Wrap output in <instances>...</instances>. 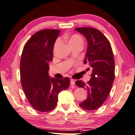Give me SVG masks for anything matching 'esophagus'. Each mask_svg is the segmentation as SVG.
Instances as JSON below:
<instances>
[{"label": "esophagus", "instance_id": "esophagus-1", "mask_svg": "<svg viewBox=\"0 0 135 135\" xmlns=\"http://www.w3.org/2000/svg\"><path fill=\"white\" fill-rule=\"evenodd\" d=\"M71 84L74 85L75 84V80L73 79H71Z\"/></svg>", "mask_w": 135, "mask_h": 135}]
</instances>
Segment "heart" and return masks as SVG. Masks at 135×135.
Segmentation results:
<instances>
[{
    "instance_id": "heart-1",
    "label": "heart",
    "mask_w": 135,
    "mask_h": 135,
    "mask_svg": "<svg viewBox=\"0 0 135 135\" xmlns=\"http://www.w3.org/2000/svg\"><path fill=\"white\" fill-rule=\"evenodd\" d=\"M59 40H57L55 43V46H56L59 44ZM69 43L70 45L75 44H82L83 45V39L79 35H73L69 40Z\"/></svg>"
}]
</instances>
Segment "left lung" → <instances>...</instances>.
<instances>
[{
  "label": "left lung",
  "instance_id": "left-lung-1",
  "mask_svg": "<svg viewBox=\"0 0 135 135\" xmlns=\"http://www.w3.org/2000/svg\"><path fill=\"white\" fill-rule=\"evenodd\" d=\"M75 30L84 36L87 48L84 64H88L91 78L87 84L77 80L76 84L88 92L87 99L79 104L87 110L99 108L107 98L115 78V61L111 45L104 34L94 28H76Z\"/></svg>",
  "mask_w": 135,
  "mask_h": 135
}]
</instances>
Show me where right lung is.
Listing matches in <instances>:
<instances>
[{"mask_svg": "<svg viewBox=\"0 0 135 135\" xmlns=\"http://www.w3.org/2000/svg\"><path fill=\"white\" fill-rule=\"evenodd\" d=\"M59 30H42L30 38L20 60V79L31 107L46 112L56 107L58 94L69 86V78L57 79L48 74L49 63L53 58V46Z\"/></svg>", "mask_w": 135, "mask_h": 135, "instance_id": "obj_1", "label": "right lung"}]
</instances>
